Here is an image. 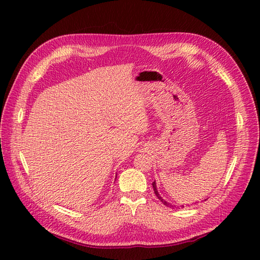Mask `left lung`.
<instances>
[{
    "instance_id": "obj_1",
    "label": "left lung",
    "mask_w": 260,
    "mask_h": 260,
    "mask_svg": "<svg viewBox=\"0 0 260 260\" xmlns=\"http://www.w3.org/2000/svg\"><path fill=\"white\" fill-rule=\"evenodd\" d=\"M152 185H153V190H154V193H155V194H156V197H157V199H159V200H161L162 201V203L164 204V206H167V207H169V208H174V207H176V206H173V204L172 203H169V202H167V201H165L164 200V199L161 197V196H159L158 194V192H157V189H156V183H155V181H154L153 182V183H152ZM181 207H183V206H181Z\"/></svg>"
}]
</instances>
